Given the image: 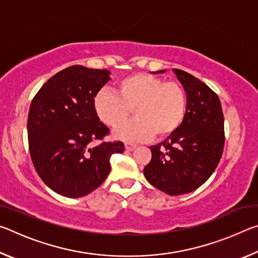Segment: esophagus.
I'll use <instances>...</instances> for the list:
<instances>
[{
  "mask_svg": "<svg viewBox=\"0 0 258 258\" xmlns=\"http://www.w3.org/2000/svg\"><path fill=\"white\" fill-rule=\"evenodd\" d=\"M135 148H137V145H133V143H130V142H125V149L128 150V151H132L134 150Z\"/></svg>",
  "mask_w": 258,
  "mask_h": 258,
  "instance_id": "1",
  "label": "esophagus"
}]
</instances>
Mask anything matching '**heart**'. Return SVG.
Masks as SVG:
<instances>
[{
  "mask_svg": "<svg viewBox=\"0 0 258 258\" xmlns=\"http://www.w3.org/2000/svg\"><path fill=\"white\" fill-rule=\"evenodd\" d=\"M115 93L101 91L93 107L98 118L110 127H118L131 115L133 121L117 128L115 137L125 141H145L155 135L164 139L180 127L185 116L186 94L175 81L149 74H133L116 83Z\"/></svg>",
  "mask_w": 258,
  "mask_h": 258,
  "instance_id": "1",
  "label": "heart"
}]
</instances>
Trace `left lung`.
I'll return each mask as SVG.
<instances>
[{"label":"left lung","instance_id":"1","mask_svg":"<svg viewBox=\"0 0 258 258\" xmlns=\"http://www.w3.org/2000/svg\"><path fill=\"white\" fill-rule=\"evenodd\" d=\"M173 73L186 93L184 119L176 132L150 147L151 160L143 174L158 190L180 196L198 189L217 167L224 148V116L217 94L205 83L181 69Z\"/></svg>","mask_w":258,"mask_h":258}]
</instances>
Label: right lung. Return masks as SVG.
I'll return each instance as SVG.
<instances>
[{
  "label": "right lung",
  "instance_id": "add662e5",
  "mask_svg": "<svg viewBox=\"0 0 258 258\" xmlns=\"http://www.w3.org/2000/svg\"><path fill=\"white\" fill-rule=\"evenodd\" d=\"M109 75L107 69L71 66L52 76L30 103L27 132L34 167L63 197H83L97 189L110 172V157L124 151L120 141L91 146L109 134L93 107Z\"/></svg>",
  "mask_w": 258,
  "mask_h": 258
}]
</instances>
